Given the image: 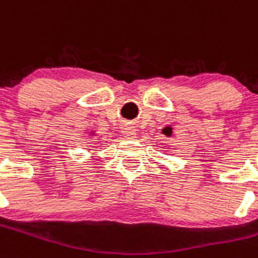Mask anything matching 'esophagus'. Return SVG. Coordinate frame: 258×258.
Returning a JSON list of instances; mask_svg holds the SVG:
<instances>
[{
    "label": "esophagus",
    "mask_w": 258,
    "mask_h": 258,
    "mask_svg": "<svg viewBox=\"0 0 258 258\" xmlns=\"http://www.w3.org/2000/svg\"><path fill=\"white\" fill-rule=\"evenodd\" d=\"M122 134L123 136L126 139H128V140H131V139H135V135H136V130L132 126H124L122 130Z\"/></svg>",
    "instance_id": "esophagus-1"
}]
</instances>
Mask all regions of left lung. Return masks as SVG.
<instances>
[{"label":"left lung","mask_w":258,"mask_h":258,"mask_svg":"<svg viewBox=\"0 0 258 258\" xmlns=\"http://www.w3.org/2000/svg\"><path fill=\"white\" fill-rule=\"evenodd\" d=\"M162 134L166 136V138L170 139L172 136V127L171 126H166L165 128H162Z\"/></svg>","instance_id":"left-lung-1"}]
</instances>
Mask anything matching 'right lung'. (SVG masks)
I'll list each match as a JSON object with an SVG mask.
<instances>
[{
    "instance_id": "right-lung-1",
    "label": "right lung",
    "mask_w": 258,
    "mask_h": 258,
    "mask_svg": "<svg viewBox=\"0 0 258 258\" xmlns=\"http://www.w3.org/2000/svg\"><path fill=\"white\" fill-rule=\"evenodd\" d=\"M88 134H89V138H95V135H96V132L95 131H93V130H91V131H89L88 132Z\"/></svg>"
}]
</instances>
